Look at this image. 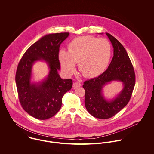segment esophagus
I'll return each instance as SVG.
<instances>
[{
  "label": "esophagus",
  "mask_w": 154,
  "mask_h": 154,
  "mask_svg": "<svg viewBox=\"0 0 154 154\" xmlns=\"http://www.w3.org/2000/svg\"><path fill=\"white\" fill-rule=\"evenodd\" d=\"M81 86V84L80 82H75L73 84V88H74V89L78 88V87H79Z\"/></svg>",
  "instance_id": "1"
}]
</instances>
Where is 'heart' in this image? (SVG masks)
<instances>
[{"label": "heart", "instance_id": "b5f03b06", "mask_svg": "<svg viewBox=\"0 0 154 154\" xmlns=\"http://www.w3.org/2000/svg\"><path fill=\"white\" fill-rule=\"evenodd\" d=\"M69 51L61 50L59 59L63 71L71 75L76 62L81 73L87 77H95L101 73L109 65L112 49L106 38L82 36L73 39L69 44Z\"/></svg>", "mask_w": 154, "mask_h": 154}]
</instances>
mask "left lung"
Instances as JSON below:
<instances>
[{
    "label": "left lung",
    "instance_id": "8db88e82",
    "mask_svg": "<svg viewBox=\"0 0 154 154\" xmlns=\"http://www.w3.org/2000/svg\"><path fill=\"white\" fill-rule=\"evenodd\" d=\"M114 48V56L107 69L101 75L84 82L85 91V105L92 116L101 119L112 117L129 103L135 85V73L130 58L124 48L115 37L106 33ZM122 82L124 88L114 99L108 101L102 95L103 87L109 82Z\"/></svg>",
    "mask_w": 154,
    "mask_h": 154
}]
</instances>
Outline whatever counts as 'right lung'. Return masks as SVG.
<instances>
[{"instance_id": "right-lung-1", "label": "right lung", "mask_w": 154, "mask_h": 154, "mask_svg": "<svg viewBox=\"0 0 154 154\" xmlns=\"http://www.w3.org/2000/svg\"><path fill=\"white\" fill-rule=\"evenodd\" d=\"M69 32L50 34L30 46L17 67L15 81L18 98L23 109L32 117L46 120L54 116L62 107L64 94L72 87L71 79H62L58 70L59 47ZM44 60L50 69L48 78L40 83L30 82L32 65Z\"/></svg>"}]
</instances>
